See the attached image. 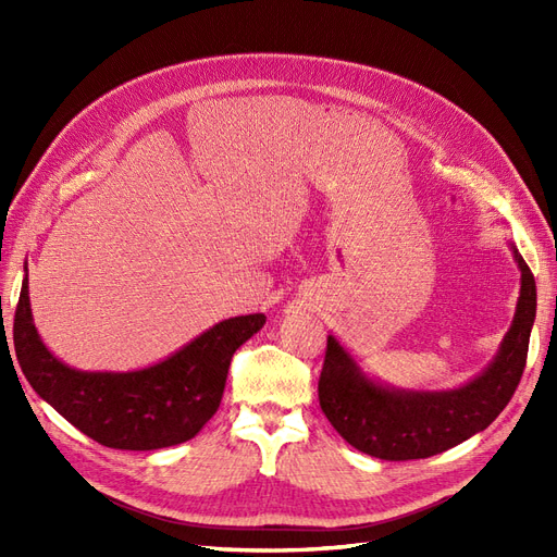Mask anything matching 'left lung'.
<instances>
[{"label": "left lung", "mask_w": 557, "mask_h": 557, "mask_svg": "<svg viewBox=\"0 0 557 557\" xmlns=\"http://www.w3.org/2000/svg\"><path fill=\"white\" fill-rule=\"evenodd\" d=\"M520 269V297L497 356L479 376L453 391H401L369 379L356 358L327 336L318 381L320 409L344 440L372 458L420 460L483 432L507 407L528 360L536 315V283L511 244Z\"/></svg>", "instance_id": "left-lung-1"}]
</instances>
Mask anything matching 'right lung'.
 <instances>
[{"label":"right lung","mask_w":557,"mask_h":557,"mask_svg":"<svg viewBox=\"0 0 557 557\" xmlns=\"http://www.w3.org/2000/svg\"><path fill=\"white\" fill-rule=\"evenodd\" d=\"M267 315L227 318L170 358L134 372H81L46 348L29 309L27 264L13 346L35 393L97 444L121 450L176 446L221 407L234 350L262 330Z\"/></svg>","instance_id":"add662e5"}]
</instances>
